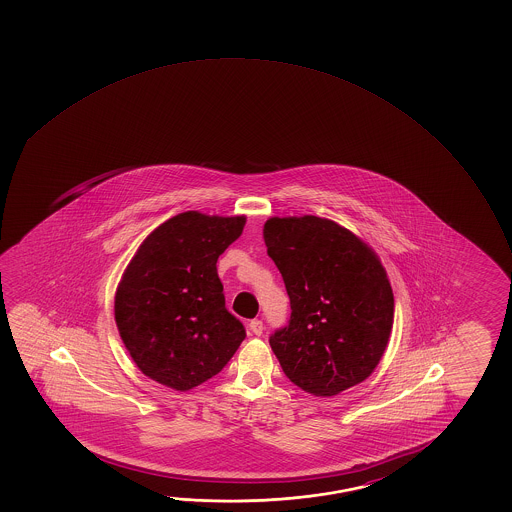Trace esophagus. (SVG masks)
I'll use <instances>...</instances> for the list:
<instances>
[{
    "label": "esophagus",
    "instance_id": "obj_1",
    "mask_svg": "<svg viewBox=\"0 0 512 512\" xmlns=\"http://www.w3.org/2000/svg\"><path fill=\"white\" fill-rule=\"evenodd\" d=\"M248 328H250V332L255 334V336H260V334L264 332V325H262V321H260V319H252Z\"/></svg>",
    "mask_w": 512,
    "mask_h": 512
}]
</instances>
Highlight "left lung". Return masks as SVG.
Here are the masks:
<instances>
[{
	"label": "left lung",
	"mask_w": 512,
	"mask_h": 512,
	"mask_svg": "<svg viewBox=\"0 0 512 512\" xmlns=\"http://www.w3.org/2000/svg\"><path fill=\"white\" fill-rule=\"evenodd\" d=\"M262 234L291 300L289 325L269 337L285 375L314 396L361 384L393 328V289L377 253L318 216H275Z\"/></svg>",
	"instance_id": "8db88e82"
}]
</instances>
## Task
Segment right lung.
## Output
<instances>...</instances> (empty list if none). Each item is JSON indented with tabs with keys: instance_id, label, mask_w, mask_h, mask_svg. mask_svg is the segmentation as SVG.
<instances>
[{
	"instance_id": "add662e5",
	"label": "right lung",
	"mask_w": 512,
	"mask_h": 512,
	"mask_svg": "<svg viewBox=\"0 0 512 512\" xmlns=\"http://www.w3.org/2000/svg\"><path fill=\"white\" fill-rule=\"evenodd\" d=\"M246 216L187 210L155 228L114 298L119 336L146 377L189 391L227 366L243 343V323L225 307L219 255L243 234Z\"/></svg>"
}]
</instances>
